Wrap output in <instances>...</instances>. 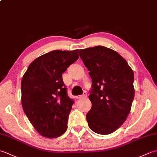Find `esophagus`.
I'll return each mask as SVG.
<instances>
[{
    "instance_id": "34e87169",
    "label": "esophagus",
    "mask_w": 157,
    "mask_h": 157,
    "mask_svg": "<svg viewBox=\"0 0 157 157\" xmlns=\"http://www.w3.org/2000/svg\"><path fill=\"white\" fill-rule=\"evenodd\" d=\"M86 97H87V93H86V92H83V94L82 95H79V96H75V98L77 99H80V98H86Z\"/></svg>"
}]
</instances>
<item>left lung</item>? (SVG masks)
I'll use <instances>...</instances> for the list:
<instances>
[{
    "instance_id": "left-lung-1",
    "label": "left lung",
    "mask_w": 157,
    "mask_h": 157,
    "mask_svg": "<svg viewBox=\"0 0 157 157\" xmlns=\"http://www.w3.org/2000/svg\"><path fill=\"white\" fill-rule=\"evenodd\" d=\"M92 78L86 115L89 128L99 134L114 132L125 122L134 98V75L118 52L102 46L79 50Z\"/></svg>"
}]
</instances>
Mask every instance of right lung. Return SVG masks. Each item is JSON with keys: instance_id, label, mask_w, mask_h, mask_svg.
Wrapping results in <instances>:
<instances>
[{"instance_id": "add662e5", "label": "right lung", "mask_w": 157, "mask_h": 157, "mask_svg": "<svg viewBox=\"0 0 157 157\" xmlns=\"http://www.w3.org/2000/svg\"><path fill=\"white\" fill-rule=\"evenodd\" d=\"M78 52L56 50L46 53L31 63L23 76V111L44 137H59L67 129L73 101L68 96L62 74L78 59Z\"/></svg>"}]
</instances>
